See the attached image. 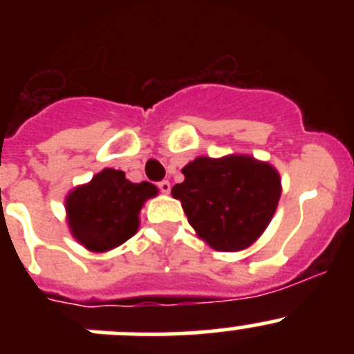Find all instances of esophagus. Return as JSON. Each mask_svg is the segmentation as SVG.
I'll return each instance as SVG.
<instances>
[{
	"mask_svg": "<svg viewBox=\"0 0 354 354\" xmlns=\"http://www.w3.org/2000/svg\"><path fill=\"white\" fill-rule=\"evenodd\" d=\"M158 187H159V192H161V193H165V195H167V193H170V189H171V184L168 183V180H161V183L158 184Z\"/></svg>",
	"mask_w": 354,
	"mask_h": 354,
	"instance_id": "obj_1",
	"label": "esophagus"
}]
</instances>
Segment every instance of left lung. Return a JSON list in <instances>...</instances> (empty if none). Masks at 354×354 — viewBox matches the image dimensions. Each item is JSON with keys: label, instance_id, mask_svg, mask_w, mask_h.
I'll return each mask as SVG.
<instances>
[{"label": "left lung", "instance_id": "left-lung-1", "mask_svg": "<svg viewBox=\"0 0 354 354\" xmlns=\"http://www.w3.org/2000/svg\"><path fill=\"white\" fill-rule=\"evenodd\" d=\"M171 187L200 239L218 252L248 248L270 225L282 195L280 175L252 156L193 159Z\"/></svg>", "mask_w": 354, "mask_h": 354}]
</instances>
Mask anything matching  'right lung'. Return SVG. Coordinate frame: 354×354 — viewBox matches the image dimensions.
Wrapping results in <instances>:
<instances>
[{
    "label": "right lung",
    "mask_w": 354,
    "mask_h": 354,
    "mask_svg": "<svg viewBox=\"0 0 354 354\" xmlns=\"http://www.w3.org/2000/svg\"><path fill=\"white\" fill-rule=\"evenodd\" d=\"M156 195L154 184L131 183L124 171L104 168L67 195L71 234L90 252L117 248L136 234L140 211L145 200Z\"/></svg>",
    "instance_id": "add662e5"
}]
</instances>
